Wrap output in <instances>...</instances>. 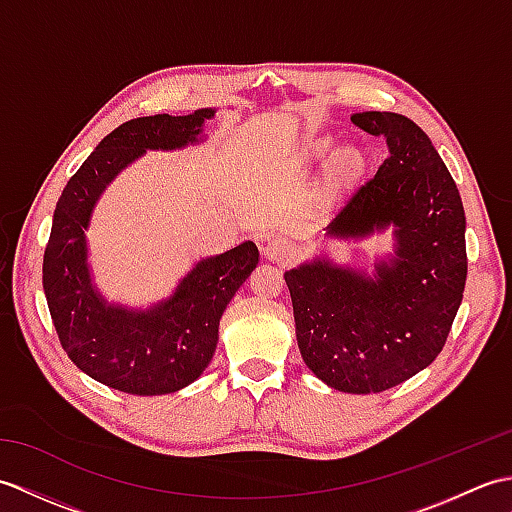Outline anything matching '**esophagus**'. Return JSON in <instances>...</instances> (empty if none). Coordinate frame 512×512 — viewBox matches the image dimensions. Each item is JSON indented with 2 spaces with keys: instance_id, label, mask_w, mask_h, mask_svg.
Segmentation results:
<instances>
[{
  "instance_id": "34e87169",
  "label": "esophagus",
  "mask_w": 512,
  "mask_h": 512,
  "mask_svg": "<svg viewBox=\"0 0 512 512\" xmlns=\"http://www.w3.org/2000/svg\"><path fill=\"white\" fill-rule=\"evenodd\" d=\"M264 255L275 264H288L292 257H295V246H292L288 239H270L264 248Z\"/></svg>"
}]
</instances>
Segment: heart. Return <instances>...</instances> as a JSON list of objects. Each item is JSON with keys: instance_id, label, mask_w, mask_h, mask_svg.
Instances as JSON below:
<instances>
[{"instance_id": "1", "label": "heart", "mask_w": 512, "mask_h": 512, "mask_svg": "<svg viewBox=\"0 0 512 512\" xmlns=\"http://www.w3.org/2000/svg\"><path fill=\"white\" fill-rule=\"evenodd\" d=\"M330 149H332V140L330 138H319V140H314V143H310L308 154H310V158H323L325 154H330ZM358 160H361V158H358L356 151L347 149V151H343V154H341L339 167H336V169H339L341 176H347V173L356 169Z\"/></svg>"}]
</instances>
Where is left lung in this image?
<instances>
[{
  "instance_id": "left-lung-1",
  "label": "left lung",
  "mask_w": 512,
  "mask_h": 512,
  "mask_svg": "<svg viewBox=\"0 0 512 512\" xmlns=\"http://www.w3.org/2000/svg\"><path fill=\"white\" fill-rule=\"evenodd\" d=\"M385 136L389 156L328 226L330 237H367L394 226L396 253L374 275L314 259L284 275L297 343L317 378L347 394H376L436 361L466 284L460 191L429 136L394 112L354 114Z\"/></svg>"
}]
</instances>
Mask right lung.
I'll use <instances>...</instances> for the list:
<instances>
[{
	"mask_svg": "<svg viewBox=\"0 0 512 512\" xmlns=\"http://www.w3.org/2000/svg\"><path fill=\"white\" fill-rule=\"evenodd\" d=\"M204 107L187 116H143L116 127L65 184L43 253V292L54 330L70 361L99 383L136 396L171 394L211 363L220 319L253 273L259 250L244 242L195 264L176 292L149 310L107 303L92 286L85 231L94 204L121 169L147 149L198 143Z\"/></svg>",
	"mask_w": 512,
	"mask_h": 512,
	"instance_id": "add662e5",
	"label": "right lung"
}]
</instances>
